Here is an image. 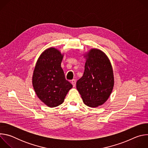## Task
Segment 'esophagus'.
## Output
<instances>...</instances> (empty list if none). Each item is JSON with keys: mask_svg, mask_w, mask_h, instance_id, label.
Segmentation results:
<instances>
[{"mask_svg": "<svg viewBox=\"0 0 148 148\" xmlns=\"http://www.w3.org/2000/svg\"><path fill=\"white\" fill-rule=\"evenodd\" d=\"M71 84H73V87H75V84H76V80L73 79L71 80Z\"/></svg>", "mask_w": 148, "mask_h": 148, "instance_id": "1", "label": "esophagus"}]
</instances>
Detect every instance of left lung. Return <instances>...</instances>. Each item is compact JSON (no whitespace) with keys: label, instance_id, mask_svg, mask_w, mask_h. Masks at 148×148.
Wrapping results in <instances>:
<instances>
[{"label":"left lung","instance_id":"left-lung-1","mask_svg":"<svg viewBox=\"0 0 148 148\" xmlns=\"http://www.w3.org/2000/svg\"><path fill=\"white\" fill-rule=\"evenodd\" d=\"M82 77L77 81V89L84 103L97 107L109 98L114 84L111 62L103 52L91 49L87 54Z\"/></svg>","mask_w":148,"mask_h":148}]
</instances>
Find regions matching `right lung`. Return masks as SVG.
Wrapping results in <instances>:
<instances>
[{"instance_id": "obj_1", "label": "right lung", "mask_w": 148, "mask_h": 148, "mask_svg": "<svg viewBox=\"0 0 148 148\" xmlns=\"http://www.w3.org/2000/svg\"><path fill=\"white\" fill-rule=\"evenodd\" d=\"M62 55L57 49L49 48L39 57L33 75V86L38 98L49 107L64 102L72 84L66 80L61 63Z\"/></svg>"}]
</instances>
